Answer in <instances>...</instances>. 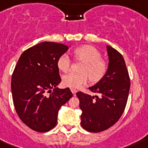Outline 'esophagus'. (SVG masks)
<instances>
[{
  "label": "esophagus",
  "mask_w": 148,
  "mask_h": 148,
  "mask_svg": "<svg viewBox=\"0 0 148 148\" xmlns=\"http://www.w3.org/2000/svg\"><path fill=\"white\" fill-rule=\"evenodd\" d=\"M71 91H72V92H73L74 95H75V93L77 92V90H75V89H73V88H72V89H71Z\"/></svg>",
  "instance_id": "1"
}]
</instances>
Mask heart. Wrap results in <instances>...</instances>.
<instances>
[{"instance_id":"obj_1","label":"heart","mask_w":148,"mask_h":148,"mask_svg":"<svg viewBox=\"0 0 148 148\" xmlns=\"http://www.w3.org/2000/svg\"><path fill=\"white\" fill-rule=\"evenodd\" d=\"M73 56L78 60L85 62L82 68V73H69L62 78L63 84L71 88H79L87 82L89 77L97 82L103 77L107 71V63L101 58L100 51L92 45H82L76 48ZM57 66L62 72H68L71 67V60L68 55L63 54L58 59Z\"/></svg>"}]
</instances>
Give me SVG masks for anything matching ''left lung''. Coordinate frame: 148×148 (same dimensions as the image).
Listing matches in <instances>:
<instances>
[{
	"mask_svg": "<svg viewBox=\"0 0 148 148\" xmlns=\"http://www.w3.org/2000/svg\"><path fill=\"white\" fill-rule=\"evenodd\" d=\"M107 72L99 82L90 87L97 96L78 92L82 110L81 126L89 132L98 133L115 124L123 114L127 102L130 81L123 57L111 46Z\"/></svg>",
	"mask_w": 148,
	"mask_h": 148,
	"instance_id": "1",
	"label": "left lung"
}]
</instances>
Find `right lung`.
<instances>
[{
	"label": "right lung",
	"instance_id": "obj_1",
	"mask_svg": "<svg viewBox=\"0 0 148 148\" xmlns=\"http://www.w3.org/2000/svg\"><path fill=\"white\" fill-rule=\"evenodd\" d=\"M68 49L56 42H41L25 50L14 69V106L21 121L35 131L55 127L59 109L73 97L69 88L56 87L61 82L57 62Z\"/></svg>",
	"mask_w": 148,
	"mask_h": 148
}]
</instances>
